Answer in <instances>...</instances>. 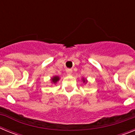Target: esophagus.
<instances>
[{"mask_svg": "<svg viewBox=\"0 0 135 135\" xmlns=\"http://www.w3.org/2000/svg\"><path fill=\"white\" fill-rule=\"evenodd\" d=\"M66 72L68 74H71L72 73V70H70V69H68V70H66Z\"/></svg>", "mask_w": 135, "mask_h": 135, "instance_id": "obj_1", "label": "esophagus"}]
</instances>
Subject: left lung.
Wrapping results in <instances>:
<instances>
[{
    "instance_id": "8db88e82",
    "label": "left lung",
    "mask_w": 135,
    "mask_h": 135,
    "mask_svg": "<svg viewBox=\"0 0 135 135\" xmlns=\"http://www.w3.org/2000/svg\"><path fill=\"white\" fill-rule=\"evenodd\" d=\"M83 82H85V80H83Z\"/></svg>"
}]
</instances>
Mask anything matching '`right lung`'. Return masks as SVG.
Listing matches in <instances>:
<instances>
[{
	"instance_id": "right-lung-1",
	"label": "right lung",
	"mask_w": 135,
	"mask_h": 135,
	"mask_svg": "<svg viewBox=\"0 0 135 135\" xmlns=\"http://www.w3.org/2000/svg\"><path fill=\"white\" fill-rule=\"evenodd\" d=\"M59 80V78L58 77V76H54V77L52 78V82H53V83H56V82Z\"/></svg>"
}]
</instances>
